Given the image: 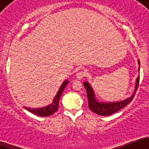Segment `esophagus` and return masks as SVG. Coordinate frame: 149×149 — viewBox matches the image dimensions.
Returning <instances> with one entry per match:
<instances>
[{
	"label": "esophagus",
	"mask_w": 149,
	"mask_h": 149,
	"mask_svg": "<svg viewBox=\"0 0 149 149\" xmlns=\"http://www.w3.org/2000/svg\"><path fill=\"white\" fill-rule=\"evenodd\" d=\"M85 76H86V73L84 71H80L76 74V78H77L78 79H83Z\"/></svg>",
	"instance_id": "obj_1"
}]
</instances>
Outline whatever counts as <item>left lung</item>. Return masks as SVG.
<instances>
[{"mask_svg":"<svg viewBox=\"0 0 149 149\" xmlns=\"http://www.w3.org/2000/svg\"><path fill=\"white\" fill-rule=\"evenodd\" d=\"M139 63V71L140 70V61L138 62ZM139 79L140 76L136 79V89H135L134 92H133V95L129 98L126 99V100H123V101L117 102H109V103H104V102H98V100L96 99L95 94L94 92L92 87L90 85L89 83L85 81L84 82V86H85L87 94V98H88V107L89 109L92 111L94 113L100 115H104V116H107V115H110L112 114L115 113V112H118L120 109H123V107L128 104L130 102L133 100V97H134L135 94H136V91L138 89L139 84Z\"/></svg>","mask_w":149,"mask_h":149,"instance_id":"left-lung-1","label":"left lung"}]
</instances>
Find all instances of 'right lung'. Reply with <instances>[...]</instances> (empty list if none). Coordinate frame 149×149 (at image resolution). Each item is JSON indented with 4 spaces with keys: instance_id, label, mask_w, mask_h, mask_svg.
Masks as SVG:
<instances>
[{
    "instance_id": "obj_1",
    "label": "right lung",
    "mask_w": 149,
    "mask_h": 149,
    "mask_svg": "<svg viewBox=\"0 0 149 149\" xmlns=\"http://www.w3.org/2000/svg\"><path fill=\"white\" fill-rule=\"evenodd\" d=\"M68 81L66 80L62 84V85L60 87L59 91L57 93L56 96H55V98H54L52 104H50L48 105V106L42 108H37V109H31V108L29 107L24 108L26 109H27L28 111H29L30 112H31V113L38 115V116L47 117L49 116V115H52V114L55 113V112L58 109V104H59L60 98H61L63 91L64 88H65L67 84H68Z\"/></svg>"
}]
</instances>
